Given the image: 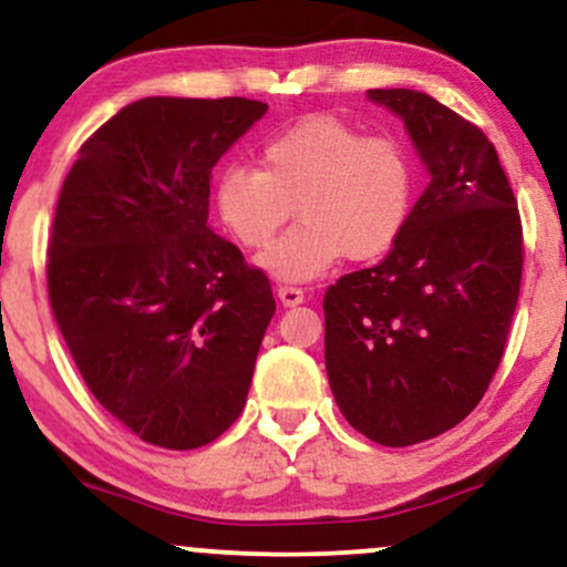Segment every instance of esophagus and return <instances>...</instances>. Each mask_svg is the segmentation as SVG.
<instances>
[{
	"mask_svg": "<svg viewBox=\"0 0 567 567\" xmlns=\"http://www.w3.org/2000/svg\"><path fill=\"white\" fill-rule=\"evenodd\" d=\"M277 298L282 301V306H298V303H303V290L292 288V285H279Z\"/></svg>",
	"mask_w": 567,
	"mask_h": 567,
	"instance_id": "esophagus-1",
	"label": "esophagus"
}]
</instances>
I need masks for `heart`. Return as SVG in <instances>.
Listing matches in <instances>:
<instances>
[{
    "label": "heart",
    "mask_w": 567,
    "mask_h": 567,
    "mask_svg": "<svg viewBox=\"0 0 567 567\" xmlns=\"http://www.w3.org/2000/svg\"><path fill=\"white\" fill-rule=\"evenodd\" d=\"M415 167L389 135L336 116H306L261 146V171L229 165L216 175L213 207L245 247L271 243L279 226L301 216L258 258L279 282H306L341 261H373L405 231Z\"/></svg>",
    "instance_id": "obj_1"
}]
</instances>
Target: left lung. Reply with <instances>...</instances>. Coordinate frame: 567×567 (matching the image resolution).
Here are the masks:
<instances>
[{
  "instance_id": "8db88e82",
  "label": "left lung",
  "mask_w": 567,
  "mask_h": 567,
  "mask_svg": "<svg viewBox=\"0 0 567 567\" xmlns=\"http://www.w3.org/2000/svg\"><path fill=\"white\" fill-rule=\"evenodd\" d=\"M368 97L405 122L429 186L389 256L324 292V368L357 432L405 447L483 400L517 309L523 226L483 130L419 90Z\"/></svg>"
}]
</instances>
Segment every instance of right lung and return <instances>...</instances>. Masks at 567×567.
<instances>
[{"label": "right lung", "instance_id": "right-lung-1", "mask_svg": "<svg viewBox=\"0 0 567 567\" xmlns=\"http://www.w3.org/2000/svg\"><path fill=\"white\" fill-rule=\"evenodd\" d=\"M247 97H141L80 148L48 247L50 303L84 383L135 437L192 451L243 413L275 296L207 226Z\"/></svg>", "mask_w": 567, "mask_h": 567}]
</instances>
